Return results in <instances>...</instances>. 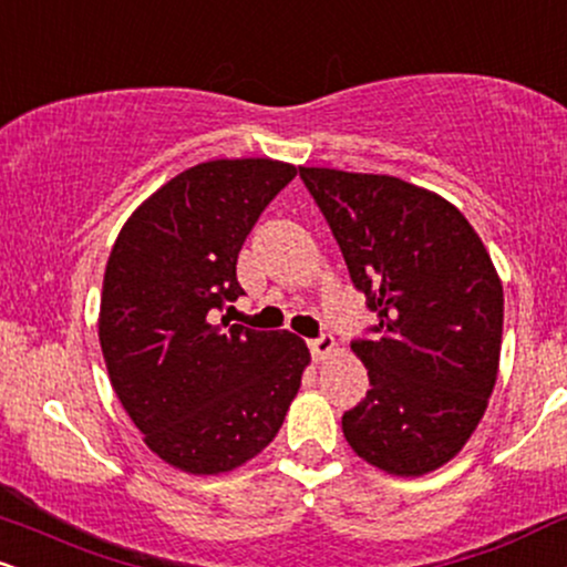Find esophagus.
I'll use <instances>...</instances> for the list:
<instances>
[{"instance_id": "obj_1", "label": "esophagus", "mask_w": 567, "mask_h": 567, "mask_svg": "<svg viewBox=\"0 0 567 567\" xmlns=\"http://www.w3.org/2000/svg\"><path fill=\"white\" fill-rule=\"evenodd\" d=\"M309 349H311V357L317 359V361L330 359L332 353H336V338H332V336H322V338L311 340Z\"/></svg>"}]
</instances>
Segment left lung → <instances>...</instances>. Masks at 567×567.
Returning <instances> with one entry per match:
<instances>
[{"instance_id":"8db88e82","label":"left lung","mask_w":567,"mask_h":567,"mask_svg":"<svg viewBox=\"0 0 567 567\" xmlns=\"http://www.w3.org/2000/svg\"><path fill=\"white\" fill-rule=\"evenodd\" d=\"M378 311V338L351 346L370 374L343 435L367 465L420 478L454 460L496 385L504 290L478 231L446 197L388 174L301 166Z\"/></svg>"}]
</instances>
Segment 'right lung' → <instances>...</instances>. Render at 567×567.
<instances>
[{
  "label": "right lung",
  "instance_id": "add662e5",
  "mask_svg": "<svg viewBox=\"0 0 567 567\" xmlns=\"http://www.w3.org/2000/svg\"><path fill=\"white\" fill-rule=\"evenodd\" d=\"M296 174L271 158L197 163L134 208L107 256V378L150 452L187 475H224L261 454L311 361L288 330L210 319L243 296L237 254Z\"/></svg>",
  "mask_w": 567,
  "mask_h": 567
}]
</instances>
